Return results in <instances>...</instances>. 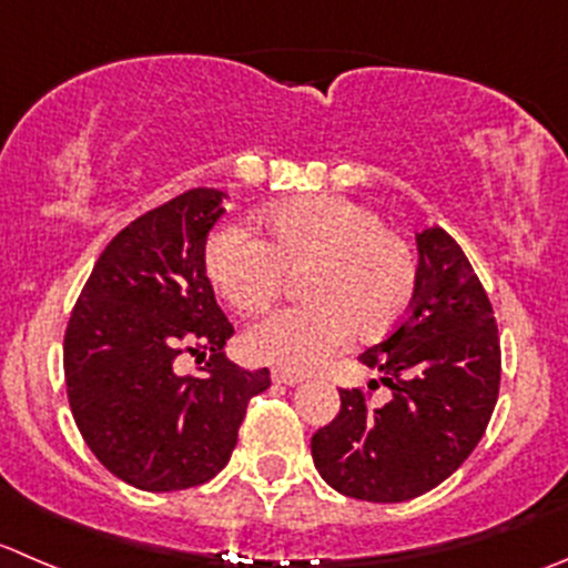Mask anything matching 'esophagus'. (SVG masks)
I'll return each instance as SVG.
<instances>
[{"instance_id": "34e87169", "label": "esophagus", "mask_w": 568, "mask_h": 568, "mask_svg": "<svg viewBox=\"0 0 568 568\" xmlns=\"http://www.w3.org/2000/svg\"><path fill=\"white\" fill-rule=\"evenodd\" d=\"M272 379L274 383H283V385H300V383H305V374L288 372V368H274Z\"/></svg>"}]
</instances>
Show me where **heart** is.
<instances>
[{
  "instance_id": "heart-1",
  "label": "heart",
  "mask_w": 568,
  "mask_h": 568,
  "mask_svg": "<svg viewBox=\"0 0 568 568\" xmlns=\"http://www.w3.org/2000/svg\"><path fill=\"white\" fill-rule=\"evenodd\" d=\"M257 241L239 227L211 233L202 263L233 311L257 316L302 272L291 307L246 329L252 361L307 372L352 338L377 341L407 316L418 263L405 239L366 205L344 196H300L255 219Z\"/></svg>"
}]
</instances>
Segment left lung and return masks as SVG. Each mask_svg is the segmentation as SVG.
Segmentation results:
<instances>
[{
	"mask_svg": "<svg viewBox=\"0 0 568 568\" xmlns=\"http://www.w3.org/2000/svg\"><path fill=\"white\" fill-rule=\"evenodd\" d=\"M418 285L407 316L357 361L383 372L385 405L341 388V410L311 438L338 494L405 503L447 480L480 444L499 394V333L469 257L442 227L416 233ZM374 383V379H372Z\"/></svg>",
	"mask_w": 568,
	"mask_h": 568,
	"instance_id": "8db88e82",
	"label": "left lung"
}]
</instances>
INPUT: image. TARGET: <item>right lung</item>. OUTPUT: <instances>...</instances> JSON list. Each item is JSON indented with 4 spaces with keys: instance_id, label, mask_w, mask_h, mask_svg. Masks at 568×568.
Segmentation results:
<instances>
[{
    "instance_id": "obj_1",
    "label": "right lung",
    "mask_w": 568,
    "mask_h": 568,
    "mask_svg": "<svg viewBox=\"0 0 568 568\" xmlns=\"http://www.w3.org/2000/svg\"><path fill=\"white\" fill-rule=\"evenodd\" d=\"M227 194L191 189L126 224L93 263L63 338L69 405L99 464L141 491H183L216 477L246 405L272 385L224 357L233 324L202 252ZM212 352L202 378L180 354Z\"/></svg>"
}]
</instances>
